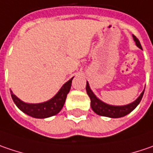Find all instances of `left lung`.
<instances>
[{"instance_id":"1","label":"left lung","mask_w":153,"mask_h":153,"mask_svg":"<svg viewBox=\"0 0 153 153\" xmlns=\"http://www.w3.org/2000/svg\"><path fill=\"white\" fill-rule=\"evenodd\" d=\"M133 38L136 43V45L139 48L142 49L141 45L139 41V39L134 35H133ZM86 91H87L88 96L90 98L91 108L96 114H97L98 115L106 116V117H109V118H120V117H123L126 114H128L129 113H131L139 105V103L140 102L142 97H143L145 90H143L140 96H139L134 102L130 104H127V105H124V106H113V105H109V104H107V103L102 102L100 99H98L96 97V95L93 93V91L90 89L88 82L86 84Z\"/></svg>"}]
</instances>
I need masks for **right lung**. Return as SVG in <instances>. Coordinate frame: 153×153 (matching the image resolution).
I'll return each instance as SVG.
<instances>
[{
  "label": "right lung",
  "mask_w": 153,
  "mask_h": 153,
  "mask_svg": "<svg viewBox=\"0 0 153 153\" xmlns=\"http://www.w3.org/2000/svg\"><path fill=\"white\" fill-rule=\"evenodd\" d=\"M72 78H71L67 82L62 86L59 91L53 96L51 100L42 103H26L19 100L14 94L11 91V96L13 102L19 108L23 113L27 114L33 118L44 119L48 118L58 114L60 110L63 108L65 102L66 97L71 87Z\"/></svg>",
  "instance_id": "right-lung-1"
}]
</instances>
